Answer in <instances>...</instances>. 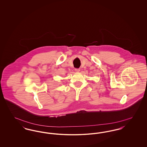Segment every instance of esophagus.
<instances>
[{
  "mask_svg": "<svg viewBox=\"0 0 147 147\" xmlns=\"http://www.w3.org/2000/svg\"><path fill=\"white\" fill-rule=\"evenodd\" d=\"M75 71H76V72H79V71H80V69H76Z\"/></svg>",
  "mask_w": 147,
  "mask_h": 147,
  "instance_id": "esophagus-1",
  "label": "esophagus"
}]
</instances>
